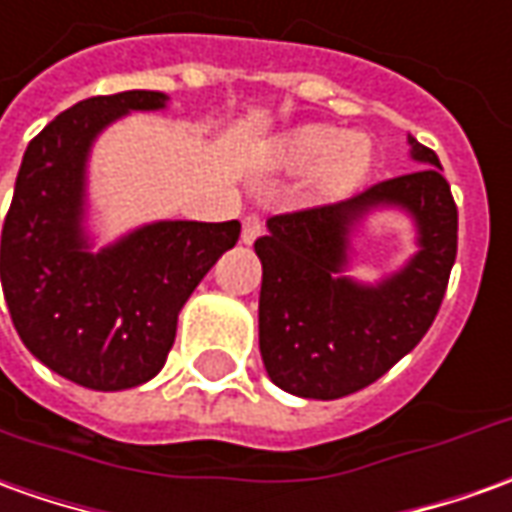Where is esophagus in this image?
<instances>
[{
  "instance_id": "esophagus-1",
  "label": "esophagus",
  "mask_w": 512,
  "mask_h": 512,
  "mask_svg": "<svg viewBox=\"0 0 512 512\" xmlns=\"http://www.w3.org/2000/svg\"><path fill=\"white\" fill-rule=\"evenodd\" d=\"M259 236H262V220L250 214V217L242 220V242H245V245H253Z\"/></svg>"
}]
</instances>
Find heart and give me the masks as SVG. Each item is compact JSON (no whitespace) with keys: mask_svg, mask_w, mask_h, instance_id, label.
I'll list each match as a JSON object with an SVG mask.
<instances>
[{"mask_svg":"<svg viewBox=\"0 0 512 512\" xmlns=\"http://www.w3.org/2000/svg\"><path fill=\"white\" fill-rule=\"evenodd\" d=\"M270 167L284 175L306 172L312 200H337L370 175L373 142L357 130L340 133L331 125H301L270 144Z\"/></svg>","mask_w":512,"mask_h":512,"instance_id":"heart-1","label":"heart"}]
</instances>
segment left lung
<instances>
[{
    "label": "left lung",
    "instance_id": "8db88e82",
    "mask_svg": "<svg viewBox=\"0 0 512 512\" xmlns=\"http://www.w3.org/2000/svg\"><path fill=\"white\" fill-rule=\"evenodd\" d=\"M418 172L334 206L278 214L256 239L262 262L259 351L276 387L331 401L357 393L407 357L438 315L457 256V206L438 155L407 136ZM379 210H401L416 253L376 285L347 276L353 239Z\"/></svg>",
    "mask_w": 512,
    "mask_h": 512
}]
</instances>
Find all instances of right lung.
Segmentation results:
<instances>
[{
  "mask_svg": "<svg viewBox=\"0 0 512 512\" xmlns=\"http://www.w3.org/2000/svg\"><path fill=\"white\" fill-rule=\"evenodd\" d=\"M164 91L91 97L21 158L2 228V292L35 359L88 390H128L164 368L183 303L239 239V222L158 220L105 248L88 231V158L102 130L164 111Z\"/></svg>",
  "mask_w": 512,
  "mask_h": 512,
  "instance_id": "obj_1",
  "label": "right lung"
}]
</instances>
